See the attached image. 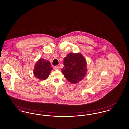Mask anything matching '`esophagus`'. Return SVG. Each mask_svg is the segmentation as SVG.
Returning a JSON list of instances; mask_svg holds the SVG:
<instances>
[{
	"mask_svg": "<svg viewBox=\"0 0 129 129\" xmlns=\"http://www.w3.org/2000/svg\"><path fill=\"white\" fill-rule=\"evenodd\" d=\"M54 69L55 70H59L60 69V68L58 66H56L54 67Z\"/></svg>",
	"mask_w": 129,
	"mask_h": 129,
	"instance_id": "esophagus-1",
	"label": "esophagus"
}]
</instances>
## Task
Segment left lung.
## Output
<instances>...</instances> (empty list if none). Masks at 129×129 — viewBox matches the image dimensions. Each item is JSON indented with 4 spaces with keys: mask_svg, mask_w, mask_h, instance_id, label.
<instances>
[{
    "mask_svg": "<svg viewBox=\"0 0 129 129\" xmlns=\"http://www.w3.org/2000/svg\"><path fill=\"white\" fill-rule=\"evenodd\" d=\"M61 72L65 78L72 83H78L85 76L87 63L81 53H70L64 58Z\"/></svg>",
    "mask_w": 129,
    "mask_h": 129,
    "instance_id": "left-lung-1",
    "label": "left lung"
}]
</instances>
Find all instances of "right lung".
I'll list each match as a JSON object with an SVG mask.
<instances>
[{"mask_svg":"<svg viewBox=\"0 0 129 129\" xmlns=\"http://www.w3.org/2000/svg\"><path fill=\"white\" fill-rule=\"evenodd\" d=\"M51 63L43 59H40L36 62L34 74L36 78L41 80H45L48 79L50 72L53 69L51 67Z\"/></svg>","mask_w":129,"mask_h":129,"instance_id":"add662e5","label":"right lung"}]
</instances>
